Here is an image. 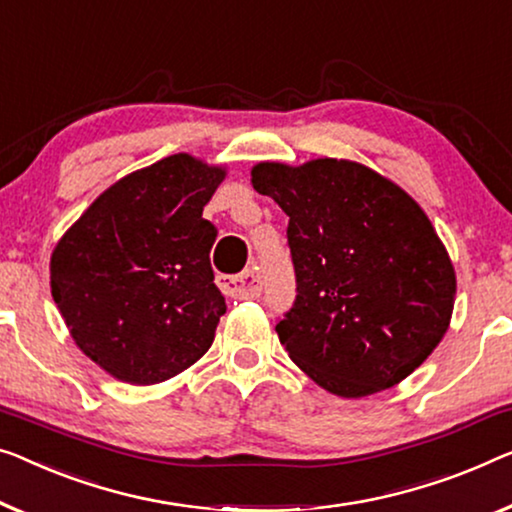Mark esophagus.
Instances as JSON below:
<instances>
[{
  "instance_id": "esophagus-1",
  "label": "esophagus",
  "mask_w": 512,
  "mask_h": 512,
  "mask_svg": "<svg viewBox=\"0 0 512 512\" xmlns=\"http://www.w3.org/2000/svg\"><path fill=\"white\" fill-rule=\"evenodd\" d=\"M218 285L234 299H255L262 292V278H259L257 269H248L239 276H220Z\"/></svg>"
}]
</instances>
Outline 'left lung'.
I'll use <instances>...</instances> for the list:
<instances>
[{"label":"left lung","mask_w":512,"mask_h":512,"mask_svg":"<svg viewBox=\"0 0 512 512\" xmlns=\"http://www.w3.org/2000/svg\"><path fill=\"white\" fill-rule=\"evenodd\" d=\"M250 181L289 216L296 301L276 324L289 358L340 398L407 379L446 335L457 289L421 204L345 158L264 160Z\"/></svg>","instance_id":"left-lung-1"}]
</instances>
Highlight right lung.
Instances as JSON below:
<instances>
[{
	"instance_id": "add662e5",
	"label": "right lung",
	"mask_w": 512,
	"mask_h": 512,
	"mask_svg": "<svg viewBox=\"0 0 512 512\" xmlns=\"http://www.w3.org/2000/svg\"><path fill=\"white\" fill-rule=\"evenodd\" d=\"M225 174L190 154L135 170L52 250L50 289L66 329L114 379L160 384L211 347L227 305L209 259L216 227L202 211Z\"/></svg>"
}]
</instances>
